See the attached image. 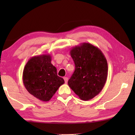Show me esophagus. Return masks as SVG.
Returning <instances> with one entry per match:
<instances>
[{
	"mask_svg": "<svg viewBox=\"0 0 135 135\" xmlns=\"http://www.w3.org/2000/svg\"><path fill=\"white\" fill-rule=\"evenodd\" d=\"M64 81H65V83H67L68 80V77H64Z\"/></svg>",
	"mask_w": 135,
	"mask_h": 135,
	"instance_id": "esophagus-1",
	"label": "esophagus"
}]
</instances>
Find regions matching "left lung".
Listing matches in <instances>:
<instances>
[{"mask_svg":"<svg viewBox=\"0 0 135 135\" xmlns=\"http://www.w3.org/2000/svg\"><path fill=\"white\" fill-rule=\"evenodd\" d=\"M70 53L75 71L68 81V86L80 99L88 100L102 90L108 76V64L98 47L81 43L72 47Z\"/></svg>","mask_w":135,"mask_h":135,"instance_id":"obj_1","label":"left lung"}]
</instances>
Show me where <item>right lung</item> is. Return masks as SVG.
<instances>
[{
	"mask_svg": "<svg viewBox=\"0 0 135 135\" xmlns=\"http://www.w3.org/2000/svg\"><path fill=\"white\" fill-rule=\"evenodd\" d=\"M51 59L49 54L31 57L22 73V81L27 90L44 102L49 101L65 83L62 77L57 75L56 68L52 64Z\"/></svg>",
	"mask_w": 135,
	"mask_h": 135,
	"instance_id": "add662e5",
	"label": "right lung"
}]
</instances>
